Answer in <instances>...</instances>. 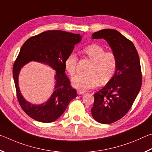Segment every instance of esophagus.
Segmentation results:
<instances>
[{"label": "esophagus", "instance_id": "esophagus-1", "mask_svg": "<svg viewBox=\"0 0 152 152\" xmlns=\"http://www.w3.org/2000/svg\"><path fill=\"white\" fill-rule=\"evenodd\" d=\"M85 91H81V90H77V94H79V95H83V94H85Z\"/></svg>", "mask_w": 152, "mask_h": 152}]
</instances>
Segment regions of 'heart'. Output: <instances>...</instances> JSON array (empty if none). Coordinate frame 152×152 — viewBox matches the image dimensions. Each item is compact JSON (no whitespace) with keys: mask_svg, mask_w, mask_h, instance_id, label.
Listing matches in <instances>:
<instances>
[{"mask_svg":"<svg viewBox=\"0 0 152 152\" xmlns=\"http://www.w3.org/2000/svg\"><path fill=\"white\" fill-rule=\"evenodd\" d=\"M83 53L93 62L87 75H75L71 79L73 86L81 91H86L96 87L99 84L106 83L114 75L118 67V59L112 52H106L102 46L92 44L83 49ZM77 56L71 52L66 57L64 65L68 74L73 76L75 73Z\"/></svg>","mask_w":152,"mask_h":152,"instance_id":"1","label":"heart"}]
</instances>
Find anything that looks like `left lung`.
Masks as SVG:
<instances>
[{
    "instance_id": "1",
    "label": "left lung",
    "mask_w": 152,
    "mask_h": 152,
    "mask_svg": "<svg viewBox=\"0 0 152 152\" xmlns=\"http://www.w3.org/2000/svg\"><path fill=\"white\" fill-rule=\"evenodd\" d=\"M93 39H103L118 59L115 74L104 87L94 94L93 118L110 124L123 118L132 107L142 87L139 55L133 42L114 29H103L92 34Z\"/></svg>"
}]
</instances>
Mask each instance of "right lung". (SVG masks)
<instances>
[{
    "instance_id": "right-lung-1",
    "label": "right lung",
    "mask_w": 152,
    "mask_h": 152,
    "mask_svg": "<svg viewBox=\"0 0 152 152\" xmlns=\"http://www.w3.org/2000/svg\"><path fill=\"white\" fill-rule=\"evenodd\" d=\"M81 39L79 34L47 31L29 38L21 47L13 65V79L20 107L34 120L42 123L56 121L65 112L71 101L77 97V91L70 86V81L65 73L64 62ZM31 61L45 64L56 71L54 91L47 102L39 105L27 102L18 86L21 68Z\"/></svg>"
}]
</instances>
